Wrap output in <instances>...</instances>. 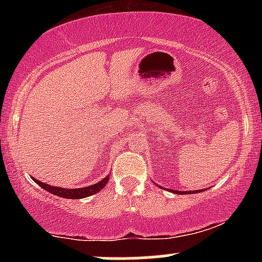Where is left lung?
<instances>
[{"mask_svg": "<svg viewBox=\"0 0 262 262\" xmlns=\"http://www.w3.org/2000/svg\"><path fill=\"white\" fill-rule=\"evenodd\" d=\"M202 189H200V191H173V189H170V192H173V193L176 194H188V193H198V192H201Z\"/></svg>", "mask_w": 262, "mask_h": 262, "instance_id": "left-lung-1", "label": "left lung"}]
</instances>
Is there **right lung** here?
<instances>
[{
  "label": "right lung",
  "instance_id": "1",
  "mask_svg": "<svg viewBox=\"0 0 262 262\" xmlns=\"http://www.w3.org/2000/svg\"><path fill=\"white\" fill-rule=\"evenodd\" d=\"M33 179V177H32ZM34 180L35 183H38L41 188L45 189V191L50 192V193L55 194V196L59 197H64V198H73V200H80V198H85L89 196H92V194L97 193L100 192L104 186L107 185L108 180H110V176L104 177L102 179L100 182L95 183V185L87 186V187H82V188H62V187H55V186H50L47 185V183L38 181V180Z\"/></svg>",
  "mask_w": 262,
  "mask_h": 262
}]
</instances>
